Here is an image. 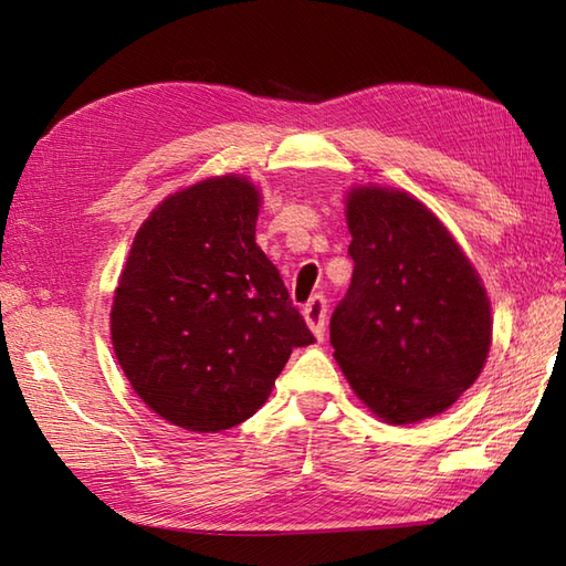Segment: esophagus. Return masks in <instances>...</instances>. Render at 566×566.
Masks as SVG:
<instances>
[{
  "label": "esophagus",
  "mask_w": 566,
  "mask_h": 566,
  "mask_svg": "<svg viewBox=\"0 0 566 566\" xmlns=\"http://www.w3.org/2000/svg\"><path fill=\"white\" fill-rule=\"evenodd\" d=\"M326 311H328V304L323 296L311 298V302L302 311L306 326L311 328V333L316 335V340H323V335H326Z\"/></svg>",
  "instance_id": "34e87169"
}]
</instances>
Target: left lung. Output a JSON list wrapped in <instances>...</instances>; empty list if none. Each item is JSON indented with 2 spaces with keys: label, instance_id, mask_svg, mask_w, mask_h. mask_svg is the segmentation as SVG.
<instances>
[{
  "label": "left lung",
  "instance_id": "obj_1",
  "mask_svg": "<svg viewBox=\"0 0 566 566\" xmlns=\"http://www.w3.org/2000/svg\"><path fill=\"white\" fill-rule=\"evenodd\" d=\"M353 282L331 318L335 359L384 423L432 418L482 375L491 302L474 264L423 201L401 189L347 191Z\"/></svg>",
  "mask_w": 566,
  "mask_h": 566
}]
</instances>
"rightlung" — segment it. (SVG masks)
<instances>
[{"label":"right lung","mask_w":566,"mask_h":566,"mask_svg":"<svg viewBox=\"0 0 566 566\" xmlns=\"http://www.w3.org/2000/svg\"><path fill=\"white\" fill-rule=\"evenodd\" d=\"M260 201L240 175L175 191L138 228L118 276V365L150 411L191 432L243 423L294 347L314 343L255 243Z\"/></svg>","instance_id":"right-lung-1"}]
</instances>
